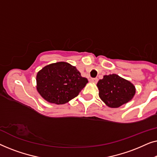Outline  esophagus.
I'll use <instances>...</instances> for the list:
<instances>
[{"label": "esophagus", "mask_w": 157, "mask_h": 157, "mask_svg": "<svg viewBox=\"0 0 157 157\" xmlns=\"http://www.w3.org/2000/svg\"><path fill=\"white\" fill-rule=\"evenodd\" d=\"M98 81V79L97 78H93L90 79V81H91V82H93L94 83H97Z\"/></svg>", "instance_id": "esophagus-1"}]
</instances>
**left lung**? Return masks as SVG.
Listing matches in <instances>:
<instances>
[{"instance_id":"1","label":"left lung","mask_w":157,"mask_h":157,"mask_svg":"<svg viewBox=\"0 0 157 157\" xmlns=\"http://www.w3.org/2000/svg\"><path fill=\"white\" fill-rule=\"evenodd\" d=\"M99 97L111 108H118L134 97L136 89L130 81L117 74L104 76L98 81Z\"/></svg>"}]
</instances>
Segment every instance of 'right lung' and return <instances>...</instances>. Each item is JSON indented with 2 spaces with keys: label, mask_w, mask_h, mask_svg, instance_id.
<instances>
[{
  "label": "right lung",
  "mask_w": 157,
  "mask_h": 157,
  "mask_svg": "<svg viewBox=\"0 0 157 157\" xmlns=\"http://www.w3.org/2000/svg\"><path fill=\"white\" fill-rule=\"evenodd\" d=\"M37 90L47 101L63 104L76 97L88 83L75 66L58 62L45 66L36 76Z\"/></svg>",
  "instance_id": "1"
}]
</instances>
